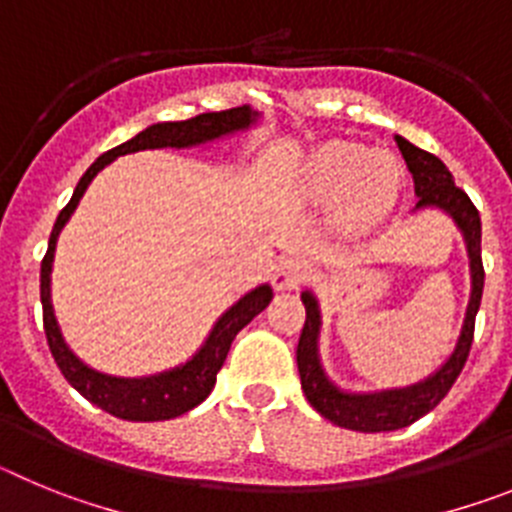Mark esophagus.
<instances>
[{
    "mask_svg": "<svg viewBox=\"0 0 512 512\" xmlns=\"http://www.w3.org/2000/svg\"><path fill=\"white\" fill-rule=\"evenodd\" d=\"M307 277V261L300 256H287L277 264L271 284L277 289H297Z\"/></svg>",
    "mask_w": 512,
    "mask_h": 512,
    "instance_id": "34e87169",
    "label": "esophagus"
}]
</instances>
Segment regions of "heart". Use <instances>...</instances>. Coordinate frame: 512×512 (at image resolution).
Segmentation results:
<instances>
[{"label": "heart", "mask_w": 512, "mask_h": 512, "mask_svg": "<svg viewBox=\"0 0 512 512\" xmlns=\"http://www.w3.org/2000/svg\"><path fill=\"white\" fill-rule=\"evenodd\" d=\"M307 200H341L348 228H366L392 210L400 189V166L390 153L366 151L361 143L333 140L307 161L302 179Z\"/></svg>", "instance_id": "obj_1"}]
</instances>
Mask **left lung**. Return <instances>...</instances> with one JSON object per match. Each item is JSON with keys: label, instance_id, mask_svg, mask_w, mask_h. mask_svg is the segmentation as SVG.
Listing matches in <instances>:
<instances>
[{"label": "left lung", "instance_id": "obj_1", "mask_svg": "<svg viewBox=\"0 0 512 512\" xmlns=\"http://www.w3.org/2000/svg\"><path fill=\"white\" fill-rule=\"evenodd\" d=\"M395 143L400 148L402 158H405V164H408L410 174H413L415 194H418L415 210L438 207V210L449 212L454 217V223L459 225L469 253L472 292H469L467 315H464L459 341H456L454 354L446 359V364L438 372H433L428 379H423V382L402 387V390L369 392V395L343 392L341 387H336V384L325 377L318 354L320 307L312 292H302V305H305L307 312L305 328H302L300 343H297V369H300L302 390H305L307 402L325 420L359 433H382L405 428V425L423 418L425 413H431L438 402L449 395L451 384L456 382V377H459L464 364H467L469 348H472L474 338V318H477L479 302H482V287H485L482 223H479L477 207L472 205V200H469L464 189L456 187L454 176H451V171L446 169L441 158L413 146L402 135H395Z\"/></svg>", "mask_w": 512, "mask_h": 512}]
</instances>
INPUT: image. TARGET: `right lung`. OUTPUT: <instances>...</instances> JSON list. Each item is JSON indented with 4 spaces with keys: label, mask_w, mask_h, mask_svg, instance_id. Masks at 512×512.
<instances>
[{
    "label": "right lung",
    "mask_w": 512,
    "mask_h": 512,
    "mask_svg": "<svg viewBox=\"0 0 512 512\" xmlns=\"http://www.w3.org/2000/svg\"><path fill=\"white\" fill-rule=\"evenodd\" d=\"M259 112H253L248 104L243 107H233V110L223 112H205L192 120L182 122H156L128 143L112 148V151L102 153L87 169V174L81 176L79 184L74 189V197L61 212L53 225L51 241H48V251L40 264V302H43V328L51 354L56 359L58 369L66 377V382L74 387L79 395L87 397L92 405L102 408L104 413L115 415L122 420H135V423H151V420H169L176 415H184L187 410L197 408L202 400L212 392L215 387L217 372L223 366L225 356L230 351V343L238 336V330L246 328L261 310L271 302L274 292L269 284L251 289L248 295L235 302L230 310L220 315L215 328L210 330L205 346L187 361V364L176 366L171 372L153 374V377H140V379H122L110 377V374L94 372L92 366H87L79 356L66 346L61 336V328L56 323L51 305V269H53V253H56L58 233L66 223H69L71 212L76 210L79 200L84 197L87 187L102 171L104 166L112 164L117 156L125 153L146 151V148H192L210 143V140L223 138V135L238 133V130L251 128L256 122Z\"/></svg>",
    "instance_id": "1"
}]
</instances>
